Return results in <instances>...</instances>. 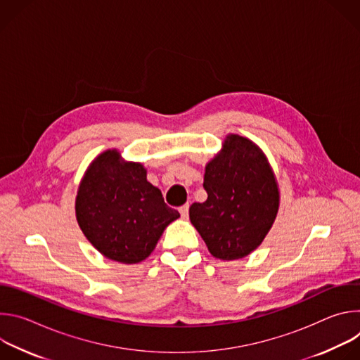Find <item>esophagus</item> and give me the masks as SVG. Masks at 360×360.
Listing matches in <instances>:
<instances>
[{
  "instance_id": "obj_1",
  "label": "esophagus",
  "mask_w": 360,
  "mask_h": 360,
  "mask_svg": "<svg viewBox=\"0 0 360 360\" xmlns=\"http://www.w3.org/2000/svg\"><path fill=\"white\" fill-rule=\"evenodd\" d=\"M179 212H181V217H182L184 219L188 218V214H189V203L182 205V207L179 208Z\"/></svg>"
}]
</instances>
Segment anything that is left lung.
<instances>
[{
	"label": "left lung",
	"mask_w": 360,
	"mask_h": 360,
	"mask_svg": "<svg viewBox=\"0 0 360 360\" xmlns=\"http://www.w3.org/2000/svg\"><path fill=\"white\" fill-rule=\"evenodd\" d=\"M205 202L189 208V219L212 256L235 261L258 248L279 210V188L262 149L229 134L205 167Z\"/></svg>",
	"instance_id": "1"
}]
</instances>
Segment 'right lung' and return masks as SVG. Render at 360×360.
Segmentation results:
<instances>
[{
	"label": "right lung",
	"instance_id": "obj_1",
	"mask_svg": "<svg viewBox=\"0 0 360 360\" xmlns=\"http://www.w3.org/2000/svg\"><path fill=\"white\" fill-rule=\"evenodd\" d=\"M81 231L105 258L138 264L155 249L165 228L179 218L161 191L146 181L139 162H125L108 149L88 167L75 199Z\"/></svg>",
	"mask_w": 360,
	"mask_h": 360
}]
</instances>
